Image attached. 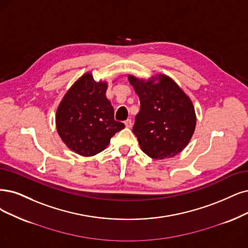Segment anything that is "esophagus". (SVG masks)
Masks as SVG:
<instances>
[{
    "instance_id": "1",
    "label": "esophagus",
    "mask_w": 248,
    "mask_h": 248,
    "mask_svg": "<svg viewBox=\"0 0 248 248\" xmlns=\"http://www.w3.org/2000/svg\"><path fill=\"white\" fill-rule=\"evenodd\" d=\"M124 124H125V126H126V127H132L133 123H132L131 119H126V121L124 122Z\"/></svg>"
}]
</instances>
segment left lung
I'll list each match as a JSON object with an SVG mask.
<instances>
[{
  "label": "left lung",
  "instance_id": "1",
  "mask_svg": "<svg viewBox=\"0 0 248 248\" xmlns=\"http://www.w3.org/2000/svg\"><path fill=\"white\" fill-rule=\"evenodd\" d=\"M140 99L133 133L142 151L153 159L176 156L190 142L196 126L193 103L176 81L166 75L148 79L129 75Z\"/></svg>",
  "mask_w": 248,
  "mask_h": 248
}]
</instances>
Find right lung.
Returning <instances> with one entry per match:
<instances>
[{
	"label": "right lung",
	"instance_id": "add662e5",
	"mask_svg": "<svg viewBox=\"0 0 248 248\" xmlns=\"http://www.w3.org/2000/svg\"><path fill=\"white\" fill-rule=\"evenodd\" d=\"M107 82L96 81L91 72L82 75L62 98L56 111V127L67 147L89 157L103 151L124 124L114 121L106 98Z\"/></svg>",
	"mask_w": 248,
	"mask_h": 248
}]
</instances>
